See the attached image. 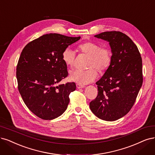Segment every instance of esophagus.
I'll return each mask as SVG.
<instances>
[{"mask_svg": "<svg viewBox=\"0 0 155 155\" xmlns=\"http://www.w3.org/2000/svg\"><path fill=\"white\" fill-rule=\"evenodd\" d=\"M76 87H77V88L79 89V88H84L85 86H84V85L79 84H76Z\"/></svg>", "mask_w": 155, "mask_h": 155, "instance_id": "34e87169", "label": "esophagus"}]
</instances>
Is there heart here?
I'll use <instances>...</instances> for the list:
<instances>
[{"instance_id":"1","label":"heart","mask_w":155,"mask_h":155,"mask_svg":"<svg viewBox=\"0 0 155 155\" xmlns=\"http://www.w3.org/2000/svg\"><path fill=\"white\" fill-rule=\"evenodd\" d=\"M79 50L89 56L87 61V67L90 68L86 71L74 70L69 74L71 81L78 84L84 85L94 81L97 78V73L95 68L99 72H103L107 69L111 63V54L107 47H100L99 45L94 41H87L80 44ZM76 53L71 48L67 47L63 51L62 60L67 66L72 67L75 60Z\"/></svg>"}]
</instances>
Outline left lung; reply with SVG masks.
I'll return each mask as SVG.
<instances>
[{"instance_id": "left-lung-1", "label": "left lung", "mask_w": 155, "mask_h": 155, "mask_svg": "<svg viewBox=\"0 0 155 155\" xmlns=\"http://www.w3.org/2000/svg\"><path fill=\"white\" fill-rule=\"evenodd\" d=\"M94 36L109 42L112 56L110 67L96 82L98 95L90 108L98 118L114 121L128 113L135 102L143 82L142 58L137 45L121 32Z\"/></svg>"}]
</instances>
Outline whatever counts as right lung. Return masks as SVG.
Returning a JSON list of instances; mask_svg holds the SVG:
<instances>
[{
    "mask_svg": "<svg viewBox=\"0 0 155 155\" xmlns=\"http://www.w3.org/2000/svg\"><path fill=\"white\" fill-rule=\"evenodd\" d=\"M80 38L47 34L29 42L21 52L17 67L18 88L27 107L39 118L52 120L67 110L68 95L76 86L75 83L60 84L68 75L62 54Z\"/></svg>",
    "mask_w": 155,
    "mask_h": 155,
    "instance_id": "add662e5",
    "label": "right lung"
}]
</instances>
